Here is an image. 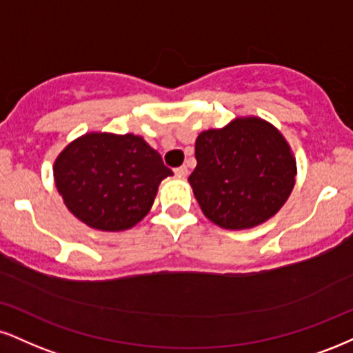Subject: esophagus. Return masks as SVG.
Returning a JSON list of instances; mask_svg holds the SVG:
<instances>
[{
    "mask_svg": "<svg viewBox=\"0 0 353 353\" xmlns=\"http://www.w3.org/2000/svg\"><path fill=\"white\" fill-rule=\"evenodd\" d=\"M174 172H176V176H179V177H185L189 174L188 168H185V165H179V168L174 169Z\"/></svg>",
    "mask_w": 353,
    "mask_h": 353,
    "instance_id": "obj_1",
    "label": "esophagus"
}]
</instances>
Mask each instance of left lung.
<instances>
[{"instance_id": "8db88e82", "label": "left lung", "mask_w": 353, "mask_h": 353, "mask_svg": "<svg viewBox=\"0 0 353 353\" xmlns=\"http://www.w3.org/2000/svg\"><path fill=\"white\" fill-rule=\"evenodd\" d=\"M189 176L207 219L241 230L266 222L294 188L296 159L278 130L260 118H239L197 136Z\"/></svg>"}]
</instances>
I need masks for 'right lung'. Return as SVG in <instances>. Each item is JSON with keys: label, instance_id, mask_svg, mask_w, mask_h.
<instances>
[{"label": "right lung", "instance_id": "obj_1", "mask_svg": "<svg viewBox=\"0 0 353 353\" xmlns=\"http://www.w3.org/2000/svg\"><path fill=\"white\" fill-rule=\"evenodd\" d=\"M172 176L159 152L134 134L90 133L54 164L67 209L97 230L131 228L151 209L161 181Z\"/></svg>", "mask_w": 353, "mask_h": 353}]
</instances>
